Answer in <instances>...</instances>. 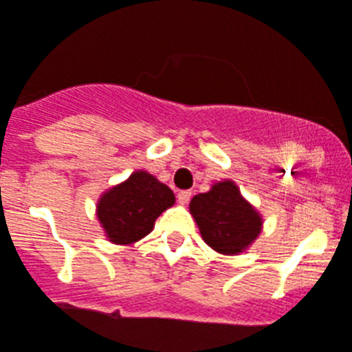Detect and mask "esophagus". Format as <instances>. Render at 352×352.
Segmentation results:
<instances>
[{"label":"esophagus","mask_w":352,"mask_h":352,"mask_svg":"<svg viewBox=\"0 0 352 352\" xmlns=\"http://www.w3.org/2000/svg\"><path fill=\"white\" fill-rule=\"evenodd\" d=\"M190 200V190H179L178 192V201L182 204V206H185V204H189Z\"/></svg>","instance_id":"34e87169"}]
</instances>
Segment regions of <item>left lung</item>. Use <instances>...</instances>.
Here are the masks:
<instances>
[{"label": "left lung", "instance_id": "8db88e82", "mask_svg": "<svg viewBox=\"0 0 352 352\" xmlns=\"http://www.w3.org/2000/svg\"><path fill=\"white\" fill-rule=\"evenodd\" d=\"M189 211L207 246L224 255L242 253L263 230V217L231 179L219 182L207 192L196 195Z\"/></svg>", "mask_w": 352, "mask_h": 352}]
</instances>
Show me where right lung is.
<instances>
[{"mask_svg":"<svg viewBox=\"0 0 352 352\" xmlns=\"http://www.w3.org/2000/svg\"><path fill=\"white\" fill-rule=\"evenodd\" d=\"M174 192L145 170H135L97 201V217L108 241L133 244L154 230L160 214L174 206Z\"/></svg>","mask_w":352,"mask_h":352,"instance_id":"1","label":"right lung"}]
</instances>
